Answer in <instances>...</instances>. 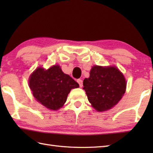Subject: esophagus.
<instances>
[{
	"label": "esophagus",
	"mask_w": 153,
	"mask_h": 153,
	"mask_svg": "<svg viewBox=\"0 0 153 153\" xmlns=\"http://www.w3.org/2000/svg\"><path fill=\"white\" fill-rule=\"evenodd\" d=\"M77 82L79 83V87H83V81H82V79H77Z\"/></svg>",
	"instance_id": "34e87169"
}]
</instances>
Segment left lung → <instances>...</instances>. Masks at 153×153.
<instances>
[{"mask_svg": "<svg viewBox=\"0 0 153 153\" xmlns=\"http://www.w3.org/2000/svg\"><path fill=\"white\" fill-rule=\"evenodd\" d=\"M89 102L98 112L111 109L124 95L126 81L123 74L116 66H94L89 78L83 80Z\"/></svg>", "mask_w": 153, "mask_h": 153, "instance_id": "obj_1", "label": "left lung"}]
</instances>
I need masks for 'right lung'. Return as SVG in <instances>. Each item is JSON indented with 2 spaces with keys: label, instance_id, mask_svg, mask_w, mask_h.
I'll return each mask as SVG.
<instances>
[{
  "label": "right lung",
  "instance_id": "1",
  "mask_svg": "<svg viewBox=\"0 0 153 153\" xmlns=\"http://www.w3.org/2000/svg\"><path fill=\"white\" fill-rule=\"evenodd\" d=\"M29 86L37 101L48 109L56 110L66 102L71 89L79 84L64 74L58 65L45 70L39 67L31 74Z\"/></svg>",
  "mask_w": 153,
  "mask_h": 153
}]
</instances>
